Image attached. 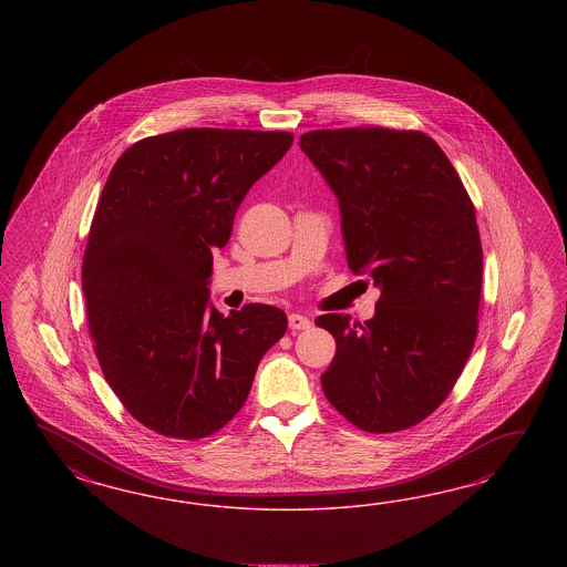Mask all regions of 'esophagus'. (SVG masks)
<instances>
[{
  "label": "esophagus",
  "mask_w": 567,
  "mask_h": 567,
  "mask_svg": "<svg viewBox=\"0 0 567 567\" xmlns=\"http://www.w3.org/2000/svg\"><path fill=\"white\" fill-rule=\"evenodd\" d=\"M311 327V322H309V318L306 316H301V313H291L289 316V328L291 330H308Z\"/></svg>",
  "instance_id": "1"
}]
</instances>
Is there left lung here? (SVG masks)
Returning a JSON list of instances; mask_svg holds the SVG:
<instances>
[{
	"instance_id": "left-lung-1",
	"label": "left lung",
	"mask_w": 567,
	"mask_h": 567,
	"mask_svg": "<svg viewBox=\"0 0 567 567\" xmlns=\"http://www.w3.org/2000/svg\"><path fill=\"white\" fill-rule=\"evenodd\" d=\"M299 147L341 209L351 272L380 287L377 316L316 318L337 341L320 377L332 408L365 432L434 412L478 332L482 245L462 178L434 138L382 126L309 131Z\"/></svg>"
}]
</instances>
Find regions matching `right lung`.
Masks as SVG:
<instances>
[{
	"label": "right lung",
	"mask_w": 567,
	"mask_h": 567,
	"mask_svg": "<svg viewBox=\"0 0 567 567\" xmlns=\"http://www.w3.org/2000/svg\"><path fill=\"white\" fill-rule=\"evenodd\" d=\"M291 145L285 131L183 128L131 145L103 185L83 258L89 330L107 384L157 434L223 429L287 332L275 306L224 316L207 285L243 197Z\"/></svg>",
	"instance_id": "1"
}]
</instances>
